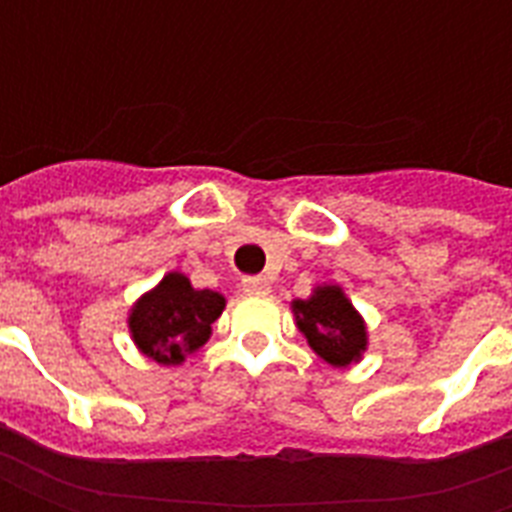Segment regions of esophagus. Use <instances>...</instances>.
Instances as JSON below:
<instances>
[{"label":"esophagus","instance_id":"obj_1","mask_svg":"<svg viewBox=\"0 0 512 512\" xmlns=\"http://www.w3.org/2000/svg\"><path fill=\"white\" fill-rule=\"evenodd\" d=\"M268 290H271V282H268L266 277L244 279V293H249V296H263V293H268Z\"/></svg>","mask_w":512,"mask_h":512}]
</instances>
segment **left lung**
Wrapping results in <instances>:
<instances>
[{"instance_id":"8db88e82","label":"left lung","mask_w":512,"mask_h":512,"mask_svg":"<svg viewBox=\"0 0 512 512\" xmlns=\"http://www.w3.org/2000/svg\"><path fill=\"white\" fill-rule=\"evenodd\" d=\"M290 310L307 345L326 365L348 367L362 362L370 345L367 321L337 282L315 285L307 299H293Z\"/></svg>"}]
</instances>
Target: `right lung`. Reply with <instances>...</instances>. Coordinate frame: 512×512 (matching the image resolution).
I'll list each match as a JSON object with an SVG mask.
<instances>
[{"label":"right lung","instance_id":"right-lung-1","mask_svg":"<svg viewBox=\"0 0 512 512\" xmlns=\"http://www.w3.org/2000/svg\"><path fill=\"white\" fill-rule=\"evenodd\" d=\"M224 304L219 290H197L183 271H167L156 288L131 304L128 334L139 354L156 365L178 367L211 340V326Z\"/></svg>","mask_w":512,"mask_h":512}]
</instances>
